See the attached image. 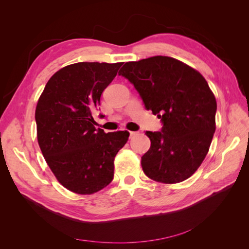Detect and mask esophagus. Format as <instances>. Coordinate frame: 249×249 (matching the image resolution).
<instances>
[{
    "mask_svg": "<svg viewBox=\"0 0 249 249\" xmlns=\"http://www.w3.org/2000/svg\"><path fill=\"white\" fill-rule=\"evenodd\" d=\"M137 134V132H130V137H133V136H135V135Z\"/></svg>",
    "mask_w": 249,
    "mask_h": 249,
    "instance_id": "34e87169",
    "label": "esophagus"
}]
</instances>
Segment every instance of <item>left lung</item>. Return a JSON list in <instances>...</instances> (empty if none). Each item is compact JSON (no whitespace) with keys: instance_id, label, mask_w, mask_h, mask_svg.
Returning <instances> with one entry per match:
<instances>
[{"instance_id":"left-lung-1","label":"left lung","mask_w":249,"mask_h":249,"mask_svg":"<svg viewBox=\"0 0 249 249\" xmlns=\"http://www.w3.org/2000/svg\"><path fill=\"white\" fill-rule=\"evenodd\" d=\"M118 74L132 83L145 109L163 124L159 132L145 133L150 147L141 157L143 171L164 184L190 178L205 160L216 129V99L206 79L167 56L126 62Z\"/></svg>"}]
</instances>
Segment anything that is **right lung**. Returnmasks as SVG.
Segmentation results:
<instances>
[{"label": "right lung", "mask_w": 249, "mask_h": 249, "mask_svg": "<svg viewBox=\"0 0 249 249\" xmlns=\"http://www.w3.org/2000/svg\"><path fill=\"white\" fill-rule=\"evenodd\" d=\"M119 63L79 62L52 76L35 111L37 139L59 183L78 194H92L114 177V158L130 133L95 129L92 111L116 77Z\"/></svg>", "instance_id": "add662e5"}]
</instances>
